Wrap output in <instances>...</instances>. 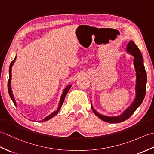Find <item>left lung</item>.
<instances>
[{"label": "left lung", "instance_id": "1", "mask_svg": "<svg viewBox=\"0 0 154 154\" xmlns=\"http://www.w3.org/2000/svg\"><path fill=\"white\" fill-rule=\"evenodd\" d=\"M126 51L134 56V65L136 73L135 87L136 97L134 101L132 103V105L128 108L122 114L115 117L106 116L100 114L93 109V106H91L93 111L97 116L99 117V119L103 120V121H105L106 122H109L111 124L122 122L131 116L132 114L135 112V110L142 104L146 95L147 75L144 65L143 64V60L141 51H140L139 48L137 47L134 42L132 40L130 41L129 43L128 44Z\"/></svg>", "mask_w": 154, "mask_h": 154}]
</instances>
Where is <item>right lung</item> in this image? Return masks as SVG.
Returning <instances> with one entry per match:
<instances>
[{"instance_id":"obj_1","label":"right lung","mask_w":154,"mask_h":154,"mask_svg":"<svg viewBox=\"0 0 154 154\" xmlns=\"http://www.w3.org/2000/svg\"><path fill=\"white\" fill-rule=\"evenodd\" d=\"M16 57H15L14 60L11 62V65H10V67H9V79H8V93H9L10 97H11V98L12 102L14 103L15 106L16 105V102H15V100H14V97H13V94H12L11 87V68H12V67L13 63H14V61H15V60H16ZM71 87V85H68V86L64 89L63 93H62V95H61V99H60V104H59V107H58L57 110L56 111H55V112H54L52 114H51L50 115H49V116H48L47 117H45L44 119H43V120H42V122H45V121H47V120H50V119H51L52 117H54V116L56 115V114H57V112H59V110H60L61 107V106H62V104H63V101H64V100H65V96H66V94H67V92L69 91V90L70 89Z\"/></svg>"}]
</instances>
